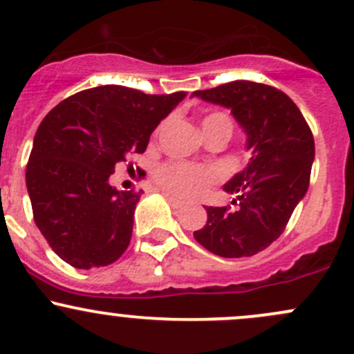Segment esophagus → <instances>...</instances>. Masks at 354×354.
Segmentation results:
<instances>
[{
  "label": "esophagus",
  "mask_w": 354,
  "mask_h": 354,
  "mask_svg": "<svg viewBox=\"0 0 354 354\" xmlns=\"http://www.w3.org/2000/svg\"><path fill=\"white\" fill-rule=\"evenodd\" d=\"M167 199H169V203L172 204V207H174V209H182V207L185 206L184 201L177 199V197H174V196H169V194H167Z\"/></svg>",
  "instance_id": "obj_1"
}]
</instances>
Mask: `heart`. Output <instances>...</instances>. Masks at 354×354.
<instances>
[{
    "mask_svg": "<svg viewBox=\"0 0 354 354\" xmlns=\"http://www.w3.org/2000/svg\"><path fill=\"white\" fill-rule=\"evenodd\" d=\"M233 128V120L224 111H212L203 118V130L207 138L214 135L231 136ZM216 178H218L216 169L197 167L191 163L167 162L155 169V182L167 192L180 197H197Z\"/></svg>",
    "mask_w": 354,
    "mask_h": 354,
    "instance_id": "b5f03b06",
    "label": "heart"
}]
</instances>
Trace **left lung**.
<instances>
[{"mask_svg": "<svg viewBox=\"0 0 354 354\" xmlns=\"http://www.w3.org/2000/svg\"><path fill=\"white\" fill-rule=\"evenodd\" d=\"M192 96L226 106L248 135V167L224 185L233 207H206L207 223L194 238L224 258L253 257L283 233L306 196L314 136L294 101L277 87L233 81Z\"/></svg>", "mask_w": 354, "mask_h": 354, "instance_id": "left-lung-1", "label": "left lung"}]
</instances>
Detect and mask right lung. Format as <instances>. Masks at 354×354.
Here are the masks:
<instances>
[{
    "instance_id": "1",
    "label": "right lung",
    "mask_w": 354,
    "mask_h": 354,
    "mask_svg": "<svg viewBox=\"0 0 354 354\" xmlns=\"http://www.w3.org/2000/svg\"><path fill=\"white\" fill-rule=\"evenodd\" d=\"M184 97V91L145 94L108 84L69 96L44 118L26 189L37 227L66 263L106 267L128 248L142 191H118L109 177L147 150L151 131Z\"/></svg>"
}]
</instances>
